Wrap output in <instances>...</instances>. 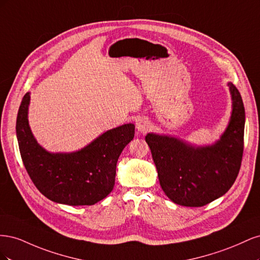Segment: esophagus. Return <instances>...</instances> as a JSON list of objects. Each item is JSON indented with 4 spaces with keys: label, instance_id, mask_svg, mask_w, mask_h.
<instances>
[{
    "label": "esophagus",
    "instance_id": "1",
    "mask_svg": "<svg viewBox=\"0 0 260 260\" xmlns=\"http://www.w3.org/2000/svg\"><path fill=\"white\" fill-rule=\"evenodd\" d=\"M149 128H151V122H149L146 118H142V119L137 121V129L139 132L146 133L149 130Z\"/></svg>",
    "mask_w": 260,
    "mask_h": 260
}]
</instances>
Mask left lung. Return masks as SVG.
Returning <instances> with one entry per match:
<instances>
[{
	"instance_id": "1",
	"label": "left lung",
	"mask_w": 260,
	"mask_h": 260,
	"mask_svg": "<svg viewBox=\"0 0 260 260\" xmlns=\"http://www.w3.org/2000/svg\"><path fill=\"white\" fill-rule=\"evenodd\" d=\"M233 109L221 139L211 146L193 147L178 139L148 133L159 183L178 205L202 207L222 196L233 185L244 151L245 109L235 85L229 83Z\"/></svg>"
}]
</instances>
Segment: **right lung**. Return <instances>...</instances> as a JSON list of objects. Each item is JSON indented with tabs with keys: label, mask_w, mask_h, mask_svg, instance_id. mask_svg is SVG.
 Instances as JSON below:
<instances>
[{
	"label": "right lung",
	"mask_w": 260,
	"mask_h": 260,
	"mask_svg": "<svg viewBox=\"0 0 260 260\" xmlns=\"http://www.w3.org/2000/svg\"><path fill=\"white\" fill-rule=\"evenodd\" d=\"M29 93L18 109L16 133L21 159L36 187L49 200L70 206L94 205L113 191L116 165L135 137L128 123L103 133L81 151L51 154L37 143L28 124Z\"/></svg>",
	"instance_id": "obj_1"
}]
</instances>
